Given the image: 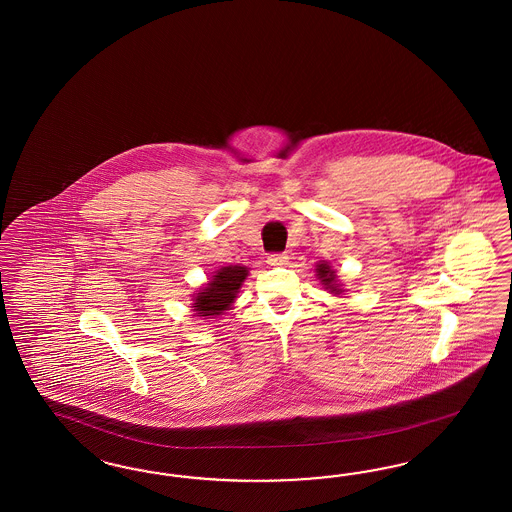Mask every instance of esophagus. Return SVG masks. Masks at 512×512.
Listing matches in <instances>:
<instances>
[{
    "instance_id": "34e87169",
    "label": "esophagus",
    "mask_w": 512,
    "mask_h": 512,
    "mask_svg": "<svg viewBox=\"0 0 512 512\" xmlns=\"http://www.w3.org/2000/svg\"><path fill=\"white\" fill-rule=\"evenodd\" d=\"M287 255L284 253H272V255H268V259H266V263L270 266H284L287 265Z\"/></svg>"
}]
</instances>
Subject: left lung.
I'll list each match as a JSON object with an SVG mask.
<instances>
[{"label": "left lung", "instance_id": "left-lung-1", "mask_svg": "<svg viewBox=\"0 0 512 512\" xmlns=\"http://www.w3.org/2000/svg\"><path fill=\"white\" fill-rule=\"evenodd\" d=\"M316 276L320 278V282L326 286V289H329L331 293H335V295H339L343 289L335 284V270H331V266L326 263V261H322V263H318L316 265Z\"/></svg>", "mask_w": 512, "mask_h": 512}]
</instances>
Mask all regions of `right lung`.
<instances>
[{"label": "right lung", "mask_w": 512, "mask_h": 512, "mask_svg": "<svg viewBox=\"0 0 512 512\" xmlns=\"http://www.w3.org/2000/svg\"><path fill=\"white\" fill-rule=\"evenodd\" d=\"M247 274H249V270L246 266L230 265L219 268L211 276L209 284L194 297V307L192 308H194L196 316L213 318L232 307Z\"/></svg>", "instance_id": "add662e5"}]
</instances>
